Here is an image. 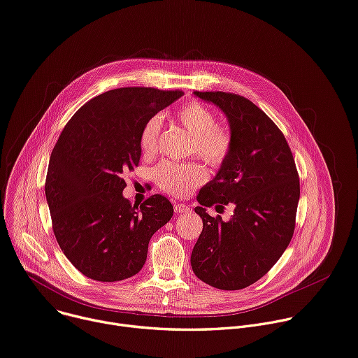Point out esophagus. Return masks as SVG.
Instances as JSON below:
<instances>
[{
  "label": "esophagus",
  "instance_id": "esophagus-1",
  "mask_svg": "<svg viewBox=\"0 0 358 358\" xmlns=\"http://www.w3.org/2000/svg\"><path fill=\"white\" fill-rule=\"evenodd\" d=\"M192 209L183 203H175V212L176 213H186V212H190Z\"/></svg>",
  "mask_w": 358,
  "mask_h": 358
}]
</instances>
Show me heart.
I'll list each match as a JSON object with an SVG mask.
<instances>
[{"instance_id":"obj_1","label":"heart","mask_w":358,"mask_h":358,"mask_svg":"<svg viewBox=\"0 0 358 358\" xmlns=\"http://www.w3.org/2000/svg\"><path fill=\"white\" fill-rule=\"evenodd\" d=\"M175 116L178 122L193 136V150L213 168L223 165L231 149V136L226 129L216 125V115L199 102H190L179 108ZM162 127L164 117L161 115L150 116L142 127L139 143L146 155L156 152ZM205 178V169L197 164L165 161L153 169L156 185L178 197L190 193Z\"/></svg>"}]
</instances>
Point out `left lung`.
Here are the masks:
<instances>
[{"label":"left lung","instance_id":"left-lung-1","mask_svg":"<svg viewBox=\"0 0 358 358\" xmlns=\"http://www.w3.org/2000/svg\"><path fill=\"white\" fill-rule=\"evenodd\" d=\"M193 94L226 115L231 149L197 194L201 206L194 212L203 230L190 264L206 285L241 290L262 279L287 249L300 199L299 175L286 138L252 101L219 91ZM213 204H230L232 217L212 218L206 208Z\"/></svg>","mask_w":358,"mask_h":358}]
</instances>
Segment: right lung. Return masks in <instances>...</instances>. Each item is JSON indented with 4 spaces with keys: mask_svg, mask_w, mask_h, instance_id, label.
I'll use <instances>...</instances> for the list:
<instances>
[{
    "mask_svg": "<svg viewBox=\"0 0 358 358\" xmlns=\"http://www.w3.org/2000/svg\"><path fill=\"white\" fill-rule=\"evenodd\" d=\"M182 95L108 91L79 108L55 143L45 180L54 234L66 259L92 280L121 282L139 273L150 237L173 216L162 194L132 206L122 176L139 164L145 122Z\"/></svg>",
    "mask_w": 358,
    "mask_h": 358,
    "instance_id": "1",
    "label": "right lung"
}]
</instances>
